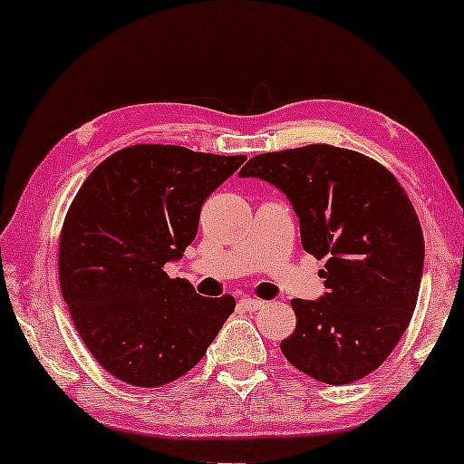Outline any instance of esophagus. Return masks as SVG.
<instances>
[{
  "label": "esophagus",
  "instance_id": "obj_1",
  "mask_svg": "<svg viewBox=\"0 0 464 464\" xmlns=\"http://www.w3.org/2000/svg\"><path fill=\"white\" fill-rule=\"evenodd\" d=\"M239 305H242V310H246V312H257V310H262L266 303L259 299H253V296H244V299L239 301Z\"/></svg>",
  "mask_w": 464,
  "mask_h": 464
}]
</instances>
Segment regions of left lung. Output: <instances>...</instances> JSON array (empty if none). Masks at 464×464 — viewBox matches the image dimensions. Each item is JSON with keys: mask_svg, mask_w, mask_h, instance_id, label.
Wrapping results in <instances>:
<instances>
[{"mask_svg": "<svg viewBox=\"0 0 464 464\" xmlns=\"http://www.w3.org/2000/svg\"><path fill=\"white\" fill-rule=\"evenodd\" d=\"M239 177L284 191L303 248L327 259V292L292 301L287 362L334 386L369 375L406 332L423 275V233L406 191L384 165L324 143L259 154Z\"/></svg>", "mask_w": 464, "mask_h": 464, "instance_id": "left-lung-1", "label": "left lung"}]
</instances>
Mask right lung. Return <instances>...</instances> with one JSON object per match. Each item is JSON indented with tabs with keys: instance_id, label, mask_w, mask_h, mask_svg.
Instances as JSON below:
<instances>
[{
	"instance_id": "right-lung-1",
	"label": "right lung",
	"mask_w": 464,
	"mask_h": 464,
	"mask_svg": "<svg viewBox=\"0 0 464 464\" xmlns=\"http://www.w3.org/2000/svg\"><path fill=\"white\" fill-rule=\"evenodd\" d=\"M246 161L180 146L141 143L89 174L61 233V290L80 338L111 375L154 388L202 360L233 296L196 295L169 279L198 233L200 207Z\"/></svg>"
}]
</instances>
